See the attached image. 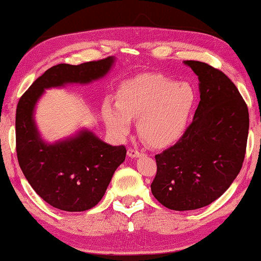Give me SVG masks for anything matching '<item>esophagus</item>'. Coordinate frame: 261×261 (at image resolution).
Masks as SVG:
<instances>
[{
  "label": "esophagus",
  "instance_id": "1",
  "mask_svg": "<svg viewBox=\"0 0 261 261\" xmlns=\"http://www.w3.org/2000/svg\"><path fill=\"white\" fill-rule=\"evenodd\" d=\"M127 155H129L130 158H139L141 155V153L139 151H137V149L129 148L127 149Z\"/></svg>",
  "mask_w": 261,
  "mask_h": 261
}]
</instances>
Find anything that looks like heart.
I'll use <instances>...</instances> for the list:
<instances>
[{"label": "heart", "instance_id": "obj_1", "mask_svg": "<svg viewBox=\"0 0 261 261\" xmlns=\"http://www.w3.org/2000/svg\"><path fill=\"white\" fill-rule=\"evenodd\" d=\"M197 94L189 83L161 74H139L123 82L116 105L106 101L102 116L117 137L130 130V118H138V131L153 147H167L178 141L188 129Z\"/></svg>", "mask_w": 261, "mask_h": 261}]
</instances>
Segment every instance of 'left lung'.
<instances>
[{
  "label": "left lung",
  "mask_w": 261,
  "mask_h": 261,
  "mask_svg": "<svg viewBox=\"0 0 261 261\" xmlns=\"http://www.w3.org/2000/svg\"><path fill=\"white\" fill-rule=\"evenodd\" d=\"M199 79L200 101L177 143L156 154L153 196L174 211L210 205L240 173L249 134V110L230 79L199 61H184Z\"/></svg>",
  "instance_id": "left-lung-1"
}]
</instances>
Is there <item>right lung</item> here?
I'll list each match as a JSON object with an SVG mask.
<instances>
[{
    "label": "right lung",
    "instance_id": "obj_1",
    "mask_svg": "<svg viewBox=\"0 0 261 261\" xmlns=\"http://www.w3.org/2000/svg\"><path fill=\"white\" fill-rule=\"evenodd\" d=\"M114 63L115 57L110 56L79 65H54L30 86L17 105L16 151L20 169L34 191L57 210L84 212L98 204L115 170L124 162L126 149L105 143L85 127L48 143L35 123L37 103L48 88L99 81Z\"/></svg>",
    "mask_w": 261,
    "mask_h": 261
}]
</instances>
